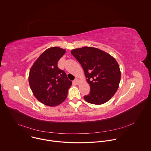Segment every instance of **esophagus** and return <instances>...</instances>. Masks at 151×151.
Returning a JSON list of instances; mask_svg holds the SVG:
<instances>
[{
  "label": "esophagus",
  "mask_w": 151,
  "mask_h": 151,
  "mask_svg": "<svg viewBox=\"0 0 151 151\" xmlns=\"http://www.w3.org/2000/svg\"><path fill=\"white\" fill-rule=\"evenodd\" d=\"M74 83L76 85H78V84L80 83V81H79L78 79L76 78V79H75V80H74Z\"/></svg>",
  "instance_id": "obj_1"
}]
</instances>
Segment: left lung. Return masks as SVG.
I'll return each mask as SVG.
<instances>
[{"mask_svg": "<svg viewBox=\"0 0 151 151\" xmlns=\"http://www.w3.org/2000/svg\"><path fill=\"white\" fill-rule=\"evenodd\" d=\"M71 53L82 65L91 88L84 99L94 105L107 102L116 92L120 82L121 72L116 60L105 51L93 47L74 49Z\"/></svg>", "mask_w": 151, "mask_h": 151, "instance_id": "obj_1", "label": "left lung"}]
</instances>
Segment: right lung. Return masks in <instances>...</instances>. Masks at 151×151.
Segmentation results:
<instances>
[{"instance_id":"1","label":"right lung","mask_w":151,"mask_h":151,"mask_svg":"<svg viewBox=\"0 0 151 151\" xmlns=\"http://www.w3.org/2000/svg\"><path fill=\"white\" fill-rule=\"evenodd\" d=\"M65 50L52 47L45 50L32 65L28 81L35 97L46 106H56L63 102L72 84L64 71L58 67Z\"/></svg>"}]
</instances>
